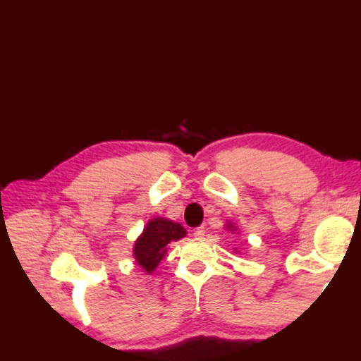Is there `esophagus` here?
Listing matches in <instances>:
<instances>
[{"mask_svg":"<svg viewBox=\"0 0 361 361\" xmlns=\"http://www.w3.org/2000/svg\"><path fill=\"white\" fill-rule=\"evenodd\" d=\"M203 236H204V227H199V228L194 230V238L202 239Z\"/></svg>","mask_w":361,"mask_h":361,"instance_id":"34e87169","label":"esophagus"}]
</instances>
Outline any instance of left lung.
<instances>
[{"mask_svg": "<svg viewBox=\"0 0 361 361\" xmlns=\"http://www.w3.org/2000/svg\"><path fill=\"white\" fill-rule=\"evenodd\" d=\"M225 227H227V228H228V230H231V231H236V227H235V225L230 224V222H228V225H225Z\"/></svg>", "mask_w": 361, "mask_h": 361, "instance_id": "obj_1", "label": "left lung"}]
</instances>
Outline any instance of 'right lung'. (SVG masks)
Masks as SVG:
<instances>
[{
  "label": "right lung",
  "instance_id": "add662e5",
  "mask_svg": "<svg viewBox=\"0 0 361 361\" xmlns=\"http://www.w3.org/2000/svg\"><path fill=\"white\" fill-rule=\"evenodd\" d=\"M186 236V230L178 222L166 217H154L148 221L144 231L133 247V257L147 274H153L161 259L166 257L167 245Z\"/></svg>",
  "mask_w": 361,
  "mask_h": 361
}]
</instances>
